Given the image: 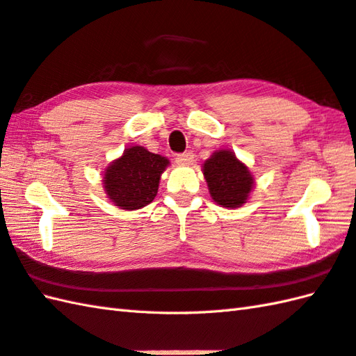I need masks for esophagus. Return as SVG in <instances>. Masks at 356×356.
<instances>
[{
	"instance_id": "34e87169",
	"label": "esophagus",
	"mask_w": 356,
	"mask_h": 356,
	"mask_svg": "<svg viewBox=\"0 0 356 356\" xmlns=\"http://www.w3.org/2000/svg\"><path fill=\"white\" fill-rule=\"evenodd\" d=\"M193 162H194V154L191 153V151H188V153L177 154V156H176V163H177V165L186 166V165H191Z\"/></svg>"
}]
</instances>
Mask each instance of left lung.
I'll return each instance as SVG.
<instances>
[{
    "instance_id": "obj_1",
    "label": "left lung",
    "mask_w": 356,
    "mask_h": 356,
    "mask_svg": "<svg viewBox=\"0 0 356 356\" xmlns=\"http://www.w3.org/2000/svg\"><path fill=\"white\" fill-rule=\"evenodd\" d=\"M208 190L217 205L226 209L243 207L254 190V176L248 165L231 149H217L202 165Z\"/></svg>"
}]
</instances>
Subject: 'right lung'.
<instances>
[{
  "label": "right lung",
  "mask_w": 356,
  "mask_h": 356,
  "mask_svg": "<svg viewBox=\"0 0 356 356\" xmlns=\"http://www.w3.org/2000/svg\"><path fill=\"white\" fill-rule=\"evenodd\" d=\"M168 165V159L147 148L128 147L104 170V191L120 209H140L154 200L161 176Z\"/></svg>",
  "instance_id": "add662e5"
}]
</instances>
